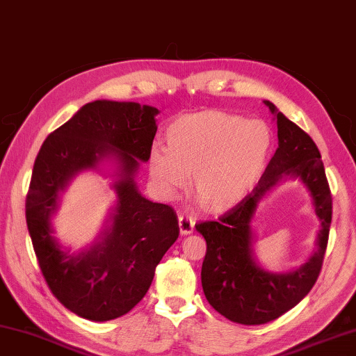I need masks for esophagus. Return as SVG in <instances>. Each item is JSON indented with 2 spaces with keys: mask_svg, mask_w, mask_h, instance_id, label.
<instances>
[{
  "mask_svg": "<svg viewBox=\"0 0 356 356\" xmlns=\"http://www.w3.org/2000/svg\"><path fill=\"white\" fill-rule=\"evenodd\" d=\"M195 228V220L188 217V216H179V229H180V234H190L191 231Z\"/></svg>",
  "mask_w": 356,
  "mask_h": 356,
  "instance_id": "obj_1",
  "label": "esophagus"
}]
</instances>
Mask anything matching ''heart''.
Returning a JSON list of instances; mask_svg holds the SVG:
<instances>
[{
  "mask_svg": "<svg viewBox=\"0 0 356 356\" xmlns=\"http://www.w3.org/2000/svg\"><path fill=\"white\" fill-rule=\"evenodd\" d=\"M168 147L154 145L150 176L165 196L187 187L202 207L218 213L234 207L255 187L268 165L273 133L263 120L223 111H202L177 118L166 129Z\"/></svg>",
  "mask_w": 356,
  "mask_h": 356,
  "instance_id": "heart-1",
  "label": "heart"
}]
</instances>
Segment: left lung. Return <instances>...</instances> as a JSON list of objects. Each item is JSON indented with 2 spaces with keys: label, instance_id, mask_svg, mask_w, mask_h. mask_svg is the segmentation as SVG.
Segmentation results:
<instances>
[{
  "label": "left lung",
  "instance_id": "8db88e82",
  "mask_svg": "<svg viewBox=\"0 0 356 356\" xmlns=\"http://www.w3.org/2000/svg\"><path fill=\"white\" fill-rule=\"evenodd\" d=\"M264 104L277 120L279 147L258 185L217 222L195 225L207 244L201 269L207 301L223 317L241 325H263L279 318L307 295L320 275L332 217L331 190L318 147L273 103ZM285 175L300 177L309 188L322 229L318 252L304 267L289 275H274L254 263L250 223L257 202Z\"/></svg>",
  "mask_w": 356,
  "mask_h": 356
}]
</instances>
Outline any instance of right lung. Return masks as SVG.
Here are the masks:
<instances>
[{"mask_svg":"<svg viewBox=\"0 0 356 356\" xmlns=\"http://www.w3.org/2000/svg\"><path fill=\"white\" fill-rule=\"evenodd\" d=\"M156 114L155 107L138 103L93 101L49 134L35 160L25 202L33 249L50 291L82 318L107 321L128 314L179 236L174 209L145 200L134 184L139 160L150 156ZM104 156L121 163L113 227L103 243L70 256L51 236L49 213L67 180Z\"/></svg>","mask_w":356,"mask_h":356,"instance_id":"add662e5","label":"right lung"}]
</instances>
